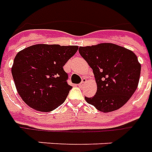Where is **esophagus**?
<instances>
[{"mask_svg":"<svg viewBox=\"0 0 152 152\" xmlns=\"http://www.w3.org/2000/svg\"><path fill=\"white\" fill-rule=\"evenodd\" d=\"M86 82H87V79H86V78H83V80H82L81 83L78 84V87H80V88H81V87H83V86L84 85V83H86Z\"/></svg>","mask_w":152,"mask_h":152,"instance_id":"1","label":"esophagus"}]
</instances>
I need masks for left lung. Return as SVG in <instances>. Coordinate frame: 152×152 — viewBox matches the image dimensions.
I'll use <instances>...</instances> for the list:
<instances>
[{
  "label": "left lung",
  "mask_w": 152,
  "mask_h": 152,
  "mask_svg": "<svg viewBox=\"0 0 152 152\" xmlns=\"http://www.w3.org/2000/svg\"><path fill=\"white\" fill-rule=\"evenodd\" d=\"M81 56L92 69L97 90L88 104L100 111L110 112L125 104L136 91L141 64L132 50L113 43L80 47Z\"/></svg>",
  "instance_id": "obj_1"
}]
</instances>
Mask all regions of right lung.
Wrapping results in <instances>:
<instances>
[{"instance_id":"obj_1","label":"right lung","mask_w":152,"mask_h":152,"mask_svg":"<svg viewBox=\"0 0 152 152\" xmlns=\"http://www.w3.org/2000/svg\"><path fill=\"white\" fill-rule=\"evenodd\" d=\"M78 49V46L37 44L16 55L11 73L17 91L27 105L50 112L64 103L72 87L63 66Z\"/></svg>"}]
</instances>
